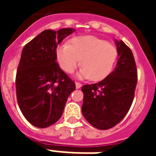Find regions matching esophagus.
Wrapping results in <instances>:
<instances>
[{
    "mask_svg": "<svg viewBox=\"0 0 156 156\" xmlns=\"http://www.w3.org/2000/svg\"><path fill=\"white\" fill-rule=\"evenodd\" d=\"M75 85H76V88H80L82 87V84L79 82H75Z\"/></svg>",
    "mask_w": 156,
    "mask_h": 156,
    "instance_id": "1",
    "label": "esophagus"
}]
</instances>
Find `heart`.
<instances>
[{"instance_id": "obj_1", "label": "heart", "mask_w": 156, "mask_h": 156, "mask_svg": "<svg viewBox=\"0 0 156 156\" xmlns=\"http://www.w3.org/2000/svg\"><path fill=\"white\" fill-rule=\"evenodd\" d=\"M57 61L60 68L72 74L81 65L78 76L92 81H101L113 70L117 60L115 45L95 36H79L57 50Z\"/></svg>"}]
</instances>
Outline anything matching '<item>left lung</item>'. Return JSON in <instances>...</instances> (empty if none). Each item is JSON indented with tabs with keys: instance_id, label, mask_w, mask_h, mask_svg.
<instances>
[{
	"instance_id": "8db88e82",
	"label": "left lung",
	"mask_w": 156,
	"mask_h": 156,
	"mask_svg": "<svg viewBox=\"0 0 156 156\" xmlns=\"http://www.w3.org/2000/svg\"><path fill=\"white\" fill-rule=\"evenodd\" d=\"M118 62L104 80L82 87V113L86 120L98 129H108L127 115L137 84V68L130 48L123 41H115Z\"/></svg>"
}]
</instances>
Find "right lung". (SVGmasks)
<instances>
[{
    "label": "right lung",
    "instance_id": "right-lung-1",
    "mask_svg": "<svg viewBox=\"0 0 156 156\" xmlns=\"http://www.w3.org/2000/svg\"><path fill=\"white\" fill-rule=\"evenodd\" d=\"M73 28L45 30L25 45L16 76L19 108L29 123L47 128L61 118L75 83L57 62V48Z\"/></svg>",
    "mask_w": 156,
    "mask_h": 156
}]
</instances>
